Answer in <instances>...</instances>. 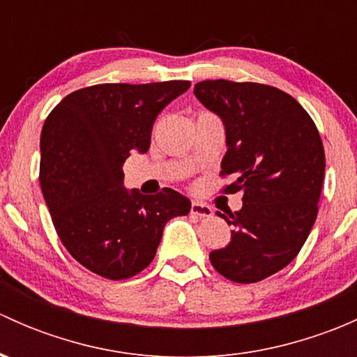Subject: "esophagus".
Returning <instances> with one entry per match:
<instances>
[{
	"label": "esophagus",
	"mask_w": 357,
	"mask_h": 357,
	"mask_svg": "<svg viewBox=\"0 0 357 357\" xmlns=\"http://www.w3.org/2000/svg\"><path fill=\"white\" fill-rule=\"evenodd\" d=\"M192 214L197 215V218H211L212 208L208 205L200 204V202H193L192 204Z\"/></svg>",
	"instance_id": "1"
}]
</instances>
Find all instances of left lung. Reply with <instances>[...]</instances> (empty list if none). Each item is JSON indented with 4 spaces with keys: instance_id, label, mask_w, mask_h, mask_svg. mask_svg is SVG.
<instances>
[{
    "instance_id": "obj_1",
    "label": "left lung",
    "mask_w": 357,
    "mask_h": 357,
    "mask_svg": "<svg viewBox=\"0 0 357 357\" xmlns=\"http://www.w3.org/2000/svg\"><path fill=\"white\" fill-rule=\"evenodd\" d=\"M199 102L225 124L221 174L242 193V208L219 214L233 226L231 242L212 250L218 273L236 283H255L285 268L311 233L325 178L321 136L301 103L257 82H197Z\"/></svg>"
}]
</instances>
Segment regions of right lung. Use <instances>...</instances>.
I'll return each mask as SVG.
<instances>
[{
	"mask_svg": "<svg viewBox=\"0 0 357 357\" xmlns=\"http://www.w3.org/2000/svg\"><path fill=\"white\" fill-rule=\"evenodd\" d=\"M188 88L190 81L89 86L45 121L39 183L53 226L68 254L103 278L143 271L169 219L192 208L171 188H124L122 171L131 152H149L157 115Z\"/></svg>",
	"mask_w": 357,
	"mask_h": 357,
	"instance_id": "1",
	"label": "right lung"
}]
</instances>
